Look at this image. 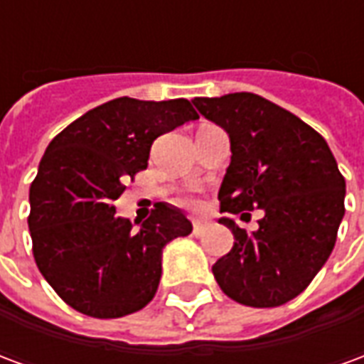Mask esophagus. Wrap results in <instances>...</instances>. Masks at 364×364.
<instances>
[{
  "label": "esophagus",
  "instance_id": "1",
  "mask_svg": "<svg viewBox=\"0 0 364 364\" xmlns=\"http://www.w3.org/2000/svg\"><path fill=\"white\" fill-rule=\"evenodd\" d=\"M206 230H208V226H206V224H203V222H195V224H193V236L200 237L203 234H205Z\"/></svg>",
  "mask_w": 364,
  "mask_h": 364
}]
</instances>
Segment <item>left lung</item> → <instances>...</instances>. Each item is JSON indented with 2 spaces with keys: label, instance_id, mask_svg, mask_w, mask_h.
<instances>
[{
  "label": "left lung",
  "instance_id": "1",
  "mask_svg": "<svg viewBox=\"0 0 364 364\" xmlns=\"http://www.w3.org/2000/svg\"><path fill=\"white\" fill-rule=\"evenodd\" d=\"M193 105L230 138L222 213L265 214L252 234L232 218L218 220L232 230L234 247L213 265L214 279L240 304H284L312 282L336 245L345 214L336 158L304 120L255 93L195 97Z\"/></svg>",
  "mask_w": 364,
  "mask_h": 364
}]
</instances>
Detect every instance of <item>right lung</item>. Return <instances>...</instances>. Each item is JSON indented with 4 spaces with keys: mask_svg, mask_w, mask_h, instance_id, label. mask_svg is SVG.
Here are the masks:
<instances>
[{
    "mask_svg": "<svg viewBox=\"0 0 364 364\" xmlns=\"http://www.w3.org/2000/svg\"><path fill=\"white\" fill-rule=\"evenodd\" d=\"M198 114L187 99L119 97L60 132L44 151L28 191V230L36 267L58 296L91 318H122L150 302L161 253L193 232L185 214L158 203L134 224L114 200L128 177L148 167L158 136Z\"/></svg>",
    "mask_w": 364,
    "mask_h": 364,
    "instance_id": "obj_1",
    "label": "right lung"
}]
</instances>
